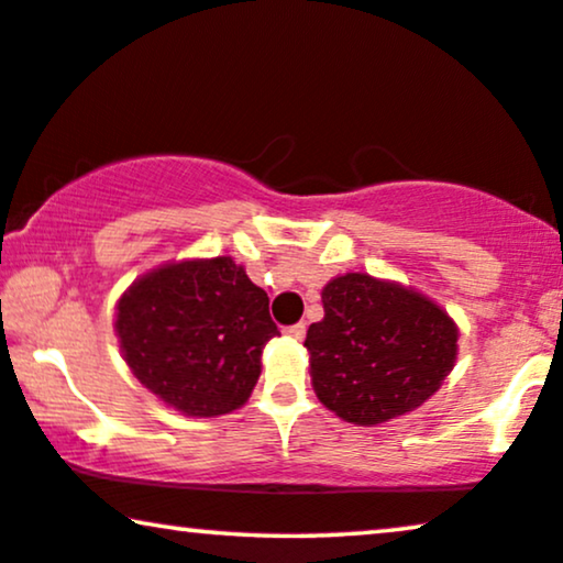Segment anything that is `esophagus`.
Segmentation results:
<instances>
[{"label":"esophagus","mask_w":563,"mask_h":563,"mask_svg":"<svg viewBox=\"0 0 563 563\" xmlns=\"http://www.w3.org/2000/svg\"><path fill=\"white\" fill-rule=\"evenodd\" d=\"M286 334L294 336V340H303V336H306V324H303V321H298V324H294V327H286Z\"/></svg>","instance_id":"34e87169"}]
</instances>
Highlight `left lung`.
Instances as JSON below:
<instances>
[{
	"mask_svg": "<svg viewBox=\"0 0 563 563\" xmlns=\"http://www.w3.org/2000/svg\"><path fill=\"white\" fill-rule=\"evenodd\" d=\"M324 319L309 327L311 384L344 422L396 419L443 386L459 355V327L430 298L368 273H347L321 290Z\"/></svg>",
	"mask_w": 563,
	"mask_h": 563,
	"instance_id": "obj_1",
	"label": "left lung"
}]
</instances>
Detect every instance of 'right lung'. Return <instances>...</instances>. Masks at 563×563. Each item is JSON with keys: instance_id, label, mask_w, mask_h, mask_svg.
Masks as SVG:
<instances>
[{"instance_id": "1", "label": "right lung", "mask_w": 563, "mask_h": 563, "mask_svg": "<svg viewBox=\"0 0 563 563\" xmlns=\"http://www.w3.org/2000/svg\"><path fill=\"white\" fill-rule=\"evenodd\" d=\"M269 298L231 257L183 260L141 275L115 306L120 352L156 399L185 417L250 399L277 332Z\"/></svg>"}]
</instances>
